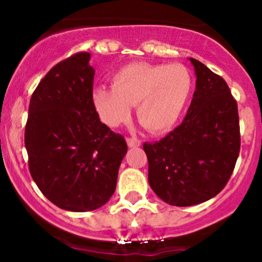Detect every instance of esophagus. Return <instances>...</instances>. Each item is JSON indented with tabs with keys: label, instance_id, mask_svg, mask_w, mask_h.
Returning a JSON list of instances; mask_svg holds the SVG:
<instances>
[{
	"label": "esophagus",
	"instance_id": "1",
	"mask_svg": "<svg viewBox=\"0 0 262 262\" xmlns=\"http://www.w3.org/2000/svg\"><path fill=\"white\" fill-rule=\"evenodd\" d=\"M126 143H128L129 147H139L141 146V141L138 138H126Z\"/></svg>",
	"mask_w": 262,
	"mask_h": 262
}]
</instances>
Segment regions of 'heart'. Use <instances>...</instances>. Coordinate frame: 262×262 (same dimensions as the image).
<instances>
[{"instance_id":"heart-1","label":"heart","mask_w":262,"mask_h":262,"mask_svg":"<svg viewBox=\"0 0 262 262\" xmlns=\"http://www.w3.org/2000/svg\"><path fill=\"white\" fill-rule=\"evenodd\" d=\"M112 83L92 91V104L102 123L119 126L130 116V106H136L138 121L152 133L178 123L194 89L191 72L182 64L132 63L116 71Z\"/></svg>"}]
</instances>
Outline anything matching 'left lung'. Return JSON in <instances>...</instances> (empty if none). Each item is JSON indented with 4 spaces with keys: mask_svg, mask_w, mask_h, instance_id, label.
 Masks as SVG:
<instances>
[{
    "mask_svg": "<svg viewBox=\"0 0 262 262\" xmlns=\"http://www.w3.org/2000/svg\"><path fill=\"white\" fill-rule=\"evenodd\" d=\"M196 90L182 123L156 143H144L148 182L160 199L190 207L212 199L231 178L241 136L236 100L228 84L190 58Z\"/></svg>",
    "mask_w": 262,
    "mask_h": 262,
    "instance_id": "left-lung-1",
    "label": "left lung"
}]
</instances>
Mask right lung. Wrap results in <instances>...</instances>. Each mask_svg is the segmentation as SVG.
<instances>
[{"instance_id": "obj_1", "label": "right lung", "mask_w": 262, "mask_h": 262, "mask_svg": "<svg viewBox=\"0 0 262 262\" xmlns=\"http://www.w3.org/2000/svg\"><path fill=\"white\" fill-rule=\"evenodd\" d=\"M90 53L71 55L39 82L29 105L25 147L39 190L58 208L90 212L114 194L128 146L92 104Z\"/></svg>"}]
</instances>
